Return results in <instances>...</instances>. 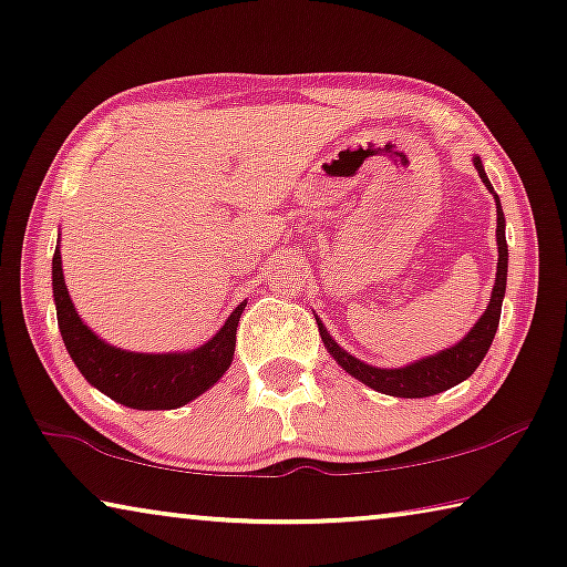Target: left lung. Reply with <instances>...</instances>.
<instances>
[{"instance_id": "obj_1", "label": "left lung", "mask_w": 567, "mask_h": 567, "mask_svg": "<svg viewBox=\"0 0 567 567\" xmlns=\"http://www.w3.org/2000/svg\"><path fill=\"white\" fill-rule=\"evenodd\" d=\"M473 165H476L478 177L484 181L488 190L494 193L492 183L484 173V165H481L478 157H473ZM496 244H499V261H496V280L492 290V302L484 310V316L478 318V323L471 328L468 336L458 341L451 349H445L435 357H425L415 361V364L400 367V369H379L369 367L357 357H351L349 351H343L338 346L331 333L326 331V326L318 320V331L323 338L326 349L331 357L338 361V367L349 371L351 377H357L359 382H364L371 390L392 394V396H433L437 392L451 390V386L461 384L463 379H468L473 371L478 369L481 361H484L488 346L494 341L496 328H499L502 318V300L506 290V259H509V249H506V236H504V210L499 196H496Z\"/></svg>"}]
</instances>
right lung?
Segmentation results:
<instances>
[{"mask_svg": "<svg viewBox=\"0 0 567 567\" xmlns=\"http://www.w3.org/2000/svg\"><path fill=\"white\" fill-rule=\"evenodd\" d=\"M53 298L63 343L89 384L132 410H175L214 386L231 367L236 326L247 302L236 308L208 343L181 353H134L109 346L75 312L63 280L61 249L53 255Z\"/></svg>", "mask_w": 567, "mask_h": 567, "instance_id": "1", "label": "right lung"}]
</instances>
